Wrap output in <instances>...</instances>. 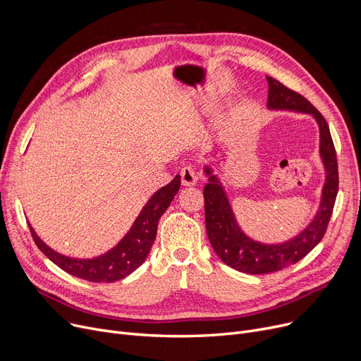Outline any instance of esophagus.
Returning a JSON list of instances; mask_svg holds the SVG:
<instances>
[{
  "label": "esophagus",
  "instance_id": "34e87169",
  "mask_svg": "<svg viewBox=\"0 0 361 361\" xmlns=\"http://www.w3.org/2000/svg\"><path fill=\"white\" fill-rule=\"evenodd\" d=\"M181 183L183 185H195L197 183L199 178V173L196 171V168L193 165H185L184 168H181Z\"/></svg>",
  "mask_w": 361,
  "mask_h": 361
}]
</instances>
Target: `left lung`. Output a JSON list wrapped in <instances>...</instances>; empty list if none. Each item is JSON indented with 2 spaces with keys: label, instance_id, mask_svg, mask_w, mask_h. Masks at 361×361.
<instances>
[{
  "label": "left lung",
  "instance_id": "1",
  "mask_svg": "<svg viewBox=\"0 0 361 361\" xmlns=\"http://www.w3.org/2000/svg\"><path fill=\"white\" fill-rule=\"evenodd\" d=\"M267 80L269 86L268 108L305 112L316 118L320 130V157L326 169V181L317 215L305 231L287 243L262 244L249 238L240 230L222 185L215 176H211V168H204L206 176H209V183L203 188L207 238L224 263L252 275L271 274L287 268L316 247L326 233L339 183L336 152L325 117L300 93L269 75H267Z\"/></svg>",
  "mask_w": 361,
  "mask_h": 361
}]
</instances>
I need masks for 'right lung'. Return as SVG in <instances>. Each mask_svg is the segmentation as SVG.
<instances>
[{"label":"right lung","instance_id":"1","mask_svg":"<svg viewBox=\"0 0 361 361\" xmlns=\"http://www.w3.org/2000/svg\"><path fill=\"white\" fill-rule=\"evenodd\" d=\"M180 176L149 199L140 215L133 224L127 235L108 253L94 259H71L54 252L36 235L29 224L30 234L35 244L56 267L67 274L90 282H114L126 278L136 271L149 255L152 244L155 241L159 218L173 202L180 188Z\"/></svg>","mask_w":361,"mask_h":361}]
</instances>
